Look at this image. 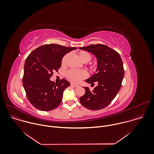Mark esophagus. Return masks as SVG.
<instances>
[{"mask_svg": "<svg viewBox=\"0 0 154 154\" xmlns=\"http://www.w3.org/2000/svg\"><path fill=\"white\" fill-rule=\"evenodd\" d=\"M70 85H71V86H72V87H79V85H75V84H72V83H71V84H70Z\"/></svg>", "mask_w": 154, "mask_h": 154, "instance_id": "obj_1", "label": "esophagus"}]
</instances>
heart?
<instances>
[{
    "label": "heart",
    "instance_id": "b5f03b06",
    "mask_svg": "<svg viewBox=\"0 0 154 154\" xmlns=\"http://www.w3.org/2000/svg\"><path fill=\"white\" fill-rule=\"evenodd\" d=\"M79 58L83 62L87 63L91 60V54L87 51H80L77 53ZM69 54H66L63 57L62 60V65H65L66 60L69 56ZM67 78L73 83H78L81 80L85 79L87 76V73L85 71L82 70H74L70 69L68 70L66 73Z\"/></svg>",
    "mask_w": 154,
    "mask_h": 154
}]
</instances>
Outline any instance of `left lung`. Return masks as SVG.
Here are the masks:
<instances>
[{
    "label": "left lung",
    "mask_w": 154,
    "mask_h": 154,
    "mask_svg": "<svg viewBox=\"0 0 154 154\" xmlns=\"http://www.w3.org/2000/svg\"><path fill=\"white\" fill-rule=\"evenodd\" d=\"M80 49L92 53L97 58V73L86 80L88 84L98 85L91 91L85 87V93L79 101L85 108L92 110L108 106L120 91L125 74L122 58L116 50L106 45L91 44Z\"/></svg>",
    "instance_id": "1"
}]
</instances>
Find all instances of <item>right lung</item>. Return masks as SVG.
Listing matches in <instances>:
<instances>
[{"label": "right lung", "instance_id": "add662e5", "mask_svg": "<svg viewBox=\"0 0 154 154\" xmlns=\"http://www.w3.org/2000/svg\"><path fill=\"white\" fill-rule=\"evenodd\" d=\"M76 49L57 44H44L32 51L26 59L22 83L28 100L36 109L50 111L61 103L64 90L70 83L62 79L57 84L50 78L61 66L63 57Z\"/></svg>", "mask_w": 154, "mask_h": 154}]
</instances>
